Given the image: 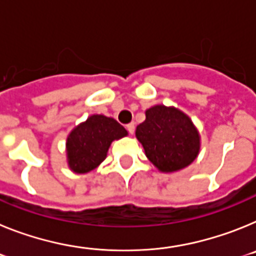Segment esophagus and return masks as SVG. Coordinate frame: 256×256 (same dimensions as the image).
<instances>
[{
	"instance_id": "34e87169",
	"label": "esophagus",
	"mask_w": 256,
	"mask_h": 256,
	"mask_svg": "<svg viewBox=\"0 0 256 256\" xmlns=\"http://www.w3.org/2000/svg\"><path fill=\"white\" fill-rule=\"evenodd\" d=\"M126 128H128V131L130 132L131 135L134 134V131H135V124H134V122H131V124L126 125Z\"/></svg>"
}]
</instances>
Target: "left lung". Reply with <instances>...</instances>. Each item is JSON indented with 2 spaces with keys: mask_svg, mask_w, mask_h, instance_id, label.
Instances as JSON below:
<instances>
[{
  "mask_svg": "<svg viewBox=\"0 0 256 256\" xmlns=\"http://www.w3.org/2000/svg\"><path fill=\"white\" fill-rule=\"evenodd\" d=\"M146 156L162 172L190 165L200 153V134L192 120L174 106H154L135 131Z\"/></svg>",
  "mask_w": 256,
  "mask_h": 256,
  "instance_id": "left-lung-1",
  "label": "left lung"
}]
</instances>
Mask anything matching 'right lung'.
I'll return each instance as SVG.
<instances>
[{
    "label": "right lung",
    "instance_id": "1",
    "mask_svg": "<svg viewBox=\"0 0 256 256\" xmlns=\"http://www.w3.org/2000/svg\"><path fill=\"white\" fill-rule=\"evenodd\" d=\"M126 135L128 131L114 118L103 114L90 116L66 138L68 166L77 174L94 170L106 160L110 143Z\"/></svg>",
    "mask_w": 256,
    "mask_h": 256
}]
</instances>
